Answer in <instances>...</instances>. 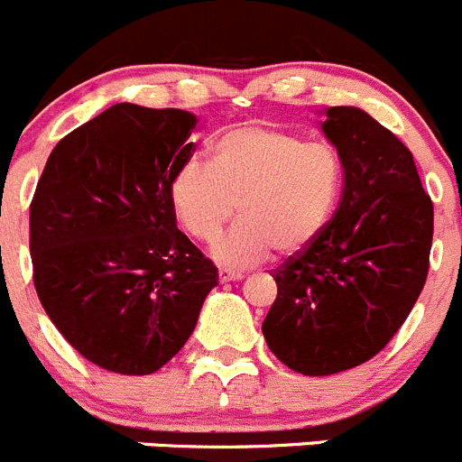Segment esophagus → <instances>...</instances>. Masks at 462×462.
<instances>
[{
	"label": "esophagus",
	"instance_id": "obj_1",
	"mask_svg": "<svg viewBox=\"0 0 462 462\" xmlns=\"http://www.w3.org/2000/svg\"><path fill=\"white\" fill-rule=\"evenodd\" d=\"M241 278H244V275L230 273V271H221V273H218V280H221V282H235V280H241Z\"/></svg>",
	"mask_w": 462,
	"mask_h": 462
}]
</instances>
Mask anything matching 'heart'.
Here are the masks:
<instances>
[{"label":"heart","instance_id":"obj_1","mask_svg":"<svg viewBox=\"0 0 462 462\" xmlns=\"http://www.w3.org/2000/svg\"><path fill=\"white\" fill-rule=\"evenodd\" d=\"M342 180V162L328 145L280 129L236 127L211 145L209 166L189 162L172 175L171 202L198 241L214 239L236 202L239 223L211 255L239 269L271 251L290 257L308 248L333 217Z\"/></svg>","mask_w":462,"mask_h":462}]
</instances>
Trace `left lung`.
Here are the masks:
<instances>
[{
	"label": "left lung",
	"mask_w": 462,
	"mask_h": 462,
	"mask_svg": "<svg viewBox=\"0 0 462 462\" xmlns=\"http://www.w3.org/2000/svg\"><path fill=\"white\" fill-rule=\"evenodd\" d=\"M337 148L344 191L321 235L278 266L266 344L303 376L357 367L385 348L424 290L433 202L411 150L357 106L321 123Z\"/></svg>",
	"instance_id": "left-lung-1"
}]
</instances>
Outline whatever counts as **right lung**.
I'll return each instance as SVG.
<instances>
[{
    "label": "right lung",
    "instance_id": "add662e5",
    "mask_svg": "<svg viewBox=\"0 0 462 462\" xmlns=\"http://www.w3.org/2000/svg\"><path fill=\"white\" fill-rule=\"evenodd\" d=\"M196 125L189 111L120 102L63 136L38 180L29 209L38 299L68 344L106 372L162 369L218 284L171 202Z\"/></svg>",
    "mask_w": 462,
    "mask_h": 462
}]
</instances>
